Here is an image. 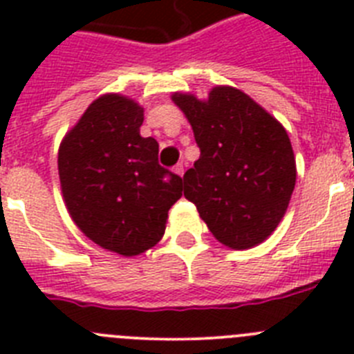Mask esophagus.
Masks as SVG:
<instances>
[{"label":"esophagus","mask_w":354,"mask_h":354,"mask_svg":"<svg viewBox=\"0 0 354 354\" xmlns=\"http://www.w3.org/2000/svg\"><path fill=\"white\" fill-rule=\"evenodd\" d=\"M174 171L179 175V177H183V175H184V162H179V165L174 168Z\"/></svg>","instance_id":"obj_1"}]
</instances>
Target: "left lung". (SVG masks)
Wrapping results in <instances>:
<instances>
[{"label": "left lung", "mask_w": 354, "mask_h": 354, "mask_svg": "<svg viewBox=\"0 0 354 354\" xmlns=\"http://www.w3.org/2000/svg\"><path fill=\"white\" fill-rule=\"evenodd\" d=\"M171 101L200 147V158L183 177L184 196L221 245H261L282 221L296 184L286 127L234 86H214L207 99L175 92Z\"/></svg>", "instance_id": "left-lung-1"}]
</instances>
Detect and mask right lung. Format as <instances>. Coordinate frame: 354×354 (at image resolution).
Segmentation results:
<instances>
[{"mask_svg":"<svg viewBox=\"0 0 354 354\" xmlns=\"http://www.w3.org/2000/svg\"><path fill=\"white\" fill-rule=\"evenodd\" d=\"M143 108L120 93L92 102L58 150L72 221L108 252L134 257L161 241L183 179L159 167V143L143 138Z\"/></svg>","mask_w":354,"mask_h":354,"instance_id":"obj_1","label":"right lung"}]
</instances>
